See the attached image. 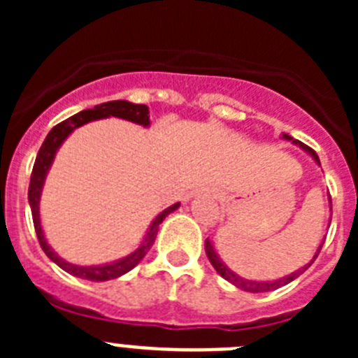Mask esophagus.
<instances>
[{
    "label": "esophagus",
    "instance_id": "obj_1",
    "mask_svg": "<svg viewBox=\"0 0 358 358\" xmlns=\"http://www.w3.org/2000/svg\"><path fill=\"white\" fill-rule=\"evenodd\" d=\"M195 195H199V194H195ZM192 197H194V195H192Z\"/></svg>",
    "mask_w": 358,
    "mask_h": 358
}]
</instances>
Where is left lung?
<instances>
[{
  "instance_id": "left-lung-1",
  "label": "left lung",
  "mask_w": 358,
  "mask_h": 358,
  "mask_svg": "<svg viewBox=\"0 0 358 358\" xmlns=\"http://www.w3.org/2000/svg\"><path fill=\"white\" fill-rule=\"evenodd\" d=\"M281 138H283V140H287V141H292L294 145H297V147L301 148V150H305L306 154H308V156L312 157V159H314L315 163L319 164V166H321V161H319V156H317V154H315L314 150H312V148L306 147V145H303L301 141H297V140H294V138H290V136L285 134V132L281 134ZM328 206H330V211H331V199L330 197H328ZM330 220H331V215H330ZM328 226H330V224H328ZM321 248H322V243H319V248H317V251H315L314 258H312V260H310L306 265H303V267H299V268H297V271H294V273L287 274V276L280 278V280L262 281V280H248V278H242V276H240V274H236L235 271H231V268L227 267L226 264H224L222 258L218 256V252L215 251L213 240L206 238V243H204V249H206L208 260L211 262V265H213L215 271H217V273L220 274V276H222L224 280L229 281L231 285H235L236 289L245 290V292H252V294L271 292V290H276V289H280V287H283V285H287V283H290V281H294L297 276H301V274L305 273L306 268H308L310 265L314 264V260H315V258H317V255H319V251H321Z\"/></svg>"
}]
</instances>
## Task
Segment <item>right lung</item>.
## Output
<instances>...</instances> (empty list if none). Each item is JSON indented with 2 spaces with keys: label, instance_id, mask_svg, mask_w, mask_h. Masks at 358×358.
<instances>
[{
  "label": "right lung",
  "instance_id": "obj_1",
  "mask_svg": "<svg viewBox=\"0 0 358 358\" xmlns=\"http://www.w3.org/2000/svg\"><path fill=\"white\" fill-rule=\"evenodd\" d=\"M150 113H148L147 106H140V103H132L129 100H113V102H103L100 106H94L93 109H84L77 115H73L71 118L64 120L59 125L52 129L46 136V140L41 145L39 152H37L36 164H34V170H31L30 177V188H28V202H30V210H31V218H34V227H36L37 238H39L41 248L46 252L50 260L53 264H57L62 271H66L68 274L75 278H82V280L87 281H109L115 280V278L123 276L127 274L129 271L136 267L145 258L148 251H150L152 243L157 236V229H159V224L163 222L164 218L169 217L170 213L181 206V202H176L172 206H169L166 210H163L161 213L156 215V218L152 220L150 226H148L147 233H145L143 240L140 242V245L134 249L132 252H129L127 256H123L120 260L115 262H107V264L100 265H77V264H69L68 260L61 258L53 251V248L48 243L46 236H44L43 226H41V211H39V202L41 195H43L44 181H46V176H48L50 169H52L53 159L57 156V150L61 148V145L68 140V136L71 134L75 129L82 127L85 123L94 122V120H102V118H122L127 120V122L138 123L141 127L148 129L150 127Z\"/></svg>",
  "mask_w": 358,
  "mask_h": 358
}]
</instances>
